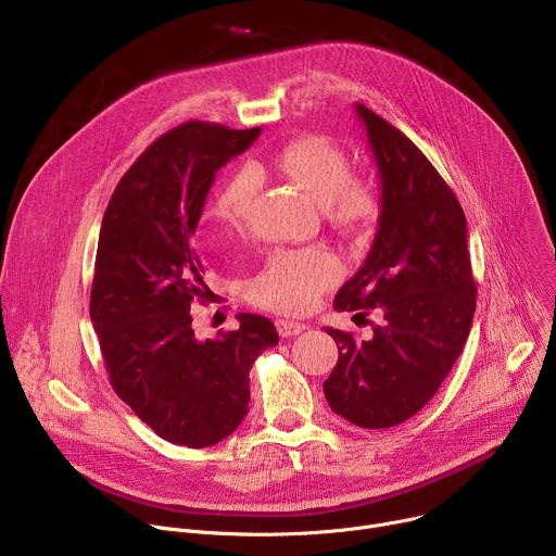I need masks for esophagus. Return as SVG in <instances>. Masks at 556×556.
<instances>
[{
  "instance_id": "1",
  "label": "esophagus",
  "mask_w": 556,
  "mask_h": 556,
  "mask_svg": "<svg viewBox=\"0 0 556 556\" xmlns=\"http://www.w3.org/2000/svg\"><path fill=\"white\" fill-rule=\"evenodd\" d=\"M277 328H279V334L281 337H296V334H301L307 326L305 324H299V321H288V319H279L277 321Z\"/></svg>"
}]
</instances>
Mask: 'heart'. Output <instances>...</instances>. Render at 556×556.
Instances as JSON below:
<instances>
[{
  "label": "heart",
  "mask_w": 556,
  "mask_h": 556,
  "mask_svg": "<svg viewBox=\"0 0 556 556\" xmlns=\"http://www.w3.org/2000/svg\"><path fill=\"white\" fill-rule=\"evenodd\" d=\"M273 165L319 202L339 226H363L376 211V193L369 182L350 176L348 155L321 136H303L275 155ZM257 191V176L244 167L235 172L219 189L213 204V219L224 228L242 226L251 213ZM339 262L326 251H283L253 279L251 294L257 303L301 312L314 296L337 281Z\"/></svg>",
  "instance_id": "b5f03b06"
}]
</instances>
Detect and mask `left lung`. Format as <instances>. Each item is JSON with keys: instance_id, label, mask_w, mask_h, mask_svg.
I'll return each mask as SVG.
<instances>
[{"instance_id": "left-lung-1", "label": "left lung", "mask_w": 556, "mask_h": 556, "mask_svg": "<svg viewBox=\"0 0 556 556\" xmlns=\"http://www.w3.org/2000/svg\"><path fill=\"white\" fill-rule=\"evenodd\" d=\"M354 108L380 176V215L367 260L337 292L334 307L363 316L376 309L380 324L369 341L326 328L339 363L324 391L352 425L389 429L433 399L462 354L475 281L455 193L401 129L361 103Z\"/></svg>"}]
</instances>
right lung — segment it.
<instances>
[{"label":"right lung","mask_w":556,"mask_h":556,"mask_svg":"<svg viewBox=\"0 0 556 556\" xmlns=\"http://www.w3.org/2000/svg\"><path fill=\"white\" fill-rule=\"evenodd\" d=\"M260 131L178 125L131 165L103 215L90 296L103 361L118 399L172 444L213 446L240 427L249 371L279 343L273 321L249 312L206 341L191 326V303L208 292L191 235L217 169Z\"/></svg>","instance_id":"1"}]
</instances>
